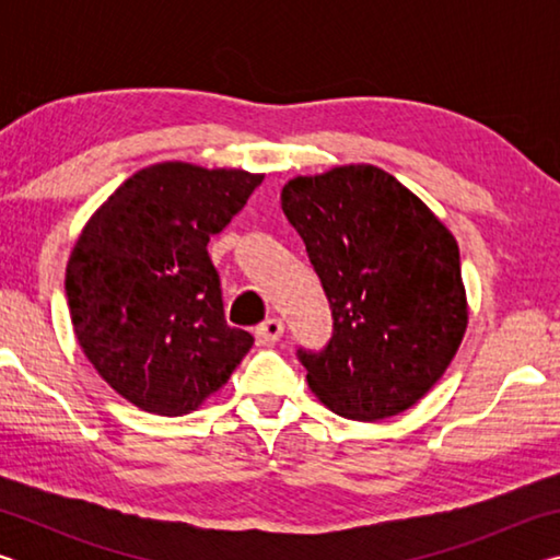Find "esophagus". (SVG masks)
Masks as SVG:
<instances>
[{"instance_id":"esophagus-1","label":"esophagus","mask_w":560,"mask_h":560,"mask_svg":"<svg viewBox=\"0 0 560 560\" xmlns=\"http://www.w3.org/2000/svg\"><path fill=\"white\" fill-rule=\"evenodd\" d=\"M254 334H257V338L264 340V343H277V340L283 334V320L281 318H267L264 324L257 326Z\"/></svg>"}]
</instances>
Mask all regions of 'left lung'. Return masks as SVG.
<instances>
[{
  "mask_svg": "<svg viewBox=\"0 0 560 560\" xmlns=\"http://www.w3.org/2000/svg\"><path fill=\"white\" fill-rule=\"evenodd\" d=\"M281 210L306 244L334 316L324 350L299 348L308 387L348 420L405 412L447 371L467 330L454 236L375 165L293 177Z\"/></svg>",
  "mask_w": 560,
  "mask_h": 560,
  "instance_id": "obj_1",
  "label": "left lung"
}]
</instances>
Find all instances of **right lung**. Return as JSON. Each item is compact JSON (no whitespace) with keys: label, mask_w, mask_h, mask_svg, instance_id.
<instances>
[{"label":"right lung","mask_w":560,"mask_h":560,"mask_svg":"<svg viewBox=\"0 0 560 560\" xmlns=\"http://www.w3.org/2000/svg\"><path fill=\"white\" fill-rule=\"evenodd\" d=\"M264 175L160 163L128 177L75 242L66 267L73 334L113 390L177 417L230 381L254 346L226 326L207 254Z\"/></svg>","instance_id":"obj_1"}]
</instances>
